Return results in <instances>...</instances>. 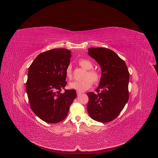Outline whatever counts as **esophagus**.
I'll use <instances>...</instances> for the list:
<instances>
[{
  "mask_svg": "<svg viewBox=\"0 0 158 158\" xmlns=\"http://www.w3.org/2000/svg\"><path fill=\"white\" fill-rule=\"evenodd\" d=\"M77 92V96H79V95H81V94H82V93H81V92H79V91H77V92Z\"/></svg>",
  "mask_w": 158,
  "mask_h": 158,
  "instance_id": "1",
  "label": "esophagus"
}]
</instances>
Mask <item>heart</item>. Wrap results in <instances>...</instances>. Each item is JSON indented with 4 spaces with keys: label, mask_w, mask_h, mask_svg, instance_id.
Returning <instances> with one entry per match:
<instances>
[{
    "label": "heart",
    "mask_w": 158,
    "mask_h": 158,
    "mask_svg": "<svg viewBox=\"0 0 158 158\" xmlns=\"http://www.w3.org/2000/svg\"><path fill=\"white\" fill-rule=\"evenodd\" d=\"M79 64L87 70L85 77L86 79L82 81H75L69 83V87L71 89L83 92L89 89L92 85V81L94 82H98L100 78V75L97 71L92 69L93 68V63L90 60L88 59H82L78 61ZM66 75L69 79H71L72 77V66L70 64L68 65L66 69Z\"/></svg>",
    "instance_id": "1"
}]
</instances>
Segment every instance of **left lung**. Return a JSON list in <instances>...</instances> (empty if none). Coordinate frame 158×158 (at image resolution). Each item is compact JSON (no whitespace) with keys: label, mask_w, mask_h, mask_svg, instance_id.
Here are the masks:
<instances>
[{"label":"left lung","mask_w":158,"mask_h":158,"mask_svg":"<svg viewBox=\"0 0 158 158\" xmlns=\"http://www.w3.org/2000/svg\"><path fill=\"white\" fill-rule=\"evenodd\" d=\"M88 55L101 69L98 94L87 93V110L91 118L101 123L114 120L128 100L130 74L124 60L113 50L103 47L89 48Z\"/></svg>","instance_id":"obj_1"}]
</instances>
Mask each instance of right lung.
Wrapping results in <instances>:
<instances>
[{
  "label": "right lung",
  "instance_id": "add662e5",
  "mask_svg": "<svg viewBox=\"0 0 158 158\" xmlns=\"http://www.w3.org/2000/svg\"><path fill=\"white\" fill-rule=\"evenodd\" d=\"M70 57V50L54 48L40 54L28 69L26 90L31 108L46 123L63 120L76 97L75 89L61 92L67 85L65 71Z\"/></svg>",
  "mask_w": 158,
  "mask_h": 158
}]
</instances>
